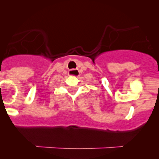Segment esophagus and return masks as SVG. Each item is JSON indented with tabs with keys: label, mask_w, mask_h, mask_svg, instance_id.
Here are the masks:
<instances>
[{
	"label": "esophagus",
	"mask_w": 159,
	"mask_h": 159,
	"mask_svg": "<svg viewBox=\"0 0 159 159\" xmlns=\"http://www.w3.org/2000/svg\"><path fill=\"white\" fill-rule=\"evenodd\" d=\"M69 75L71 76H78L79 75V70L78 69H71L69 70Z\"/></svg>",
	"instance_id": "34e87169"
}]
</instances>
